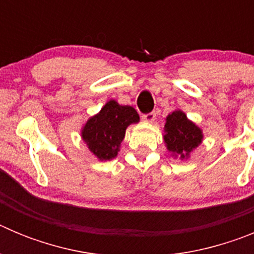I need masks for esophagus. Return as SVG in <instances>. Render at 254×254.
<instances>
[{
	"label": "esophagus",
	"instance_id": "1",
	"mask_svg": "<svg viewBox=\"0 0 254 254\" xmlns=\"http://www.w3.org/2000/svg\"><path fill=\"white\" fill-rule=\"evenodd\" d=\"M155 118H156V113L155 112H150V113H145L142 114V120L146 121V122H154Z\"/></svg>",
	"mask_w": 254,
	"mask_h": 254
}]
</instances>
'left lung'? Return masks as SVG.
<instances>
[{"instance_id":"left-lung-1","label":"left lung","mask_w":254,"mask_h":254,"mask_svg":"<svg viewBox=\"0 0 254 254\" xmlns=\"http://www.w3.org/2000/svg\"><path fill=\"white\" fill-rule=\"evenodd\" d=\"M164 132L167 149L176 156L179 155L181 159L187 158L190 152L202 142V131L182 111L173 112L167 117Z\"/></svg>"}]
</instances>
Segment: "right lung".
<instances>
[{
  "instance_id": "add662e5",
  "label": "right lung",
  "mask_w": 254,
  "mask_h": 254,
  "mask_svg": "<svg viewBox=\"0 0 254 254\" xmlns=\"http://www.w3.org/2000/svg\"><path fill=\"white\" fill-rule=\"evenodd\" d=\"M138 121L140 117L133 108L111 100L87 121L81 132L82 140L99 160H111L120 151L126 128Z\"/></svg>"
}]
</instances>
